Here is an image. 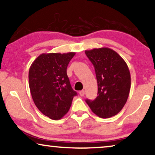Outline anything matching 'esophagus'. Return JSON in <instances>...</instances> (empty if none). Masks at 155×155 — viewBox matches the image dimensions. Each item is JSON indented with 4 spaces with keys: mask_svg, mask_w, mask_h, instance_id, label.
<instances>
[{
    "mask_svg": "<svg viewBox=\"0 0 155 155\" xmlns=\"http://www.w3.org/2000/svg\"><path fill=\"white\" fill-rule=\"evenodd\" d=\"M79 94H80L81 97H83L84 95V90L80 91V92H79Z\"/></svg>",
    "mask_w": 155,
    "mask_h": 155,
    "instance_id": "1",
    "label": "esophagus"
}]
</instances>
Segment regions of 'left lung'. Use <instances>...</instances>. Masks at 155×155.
I'll list each match as a JSON object with an SVG mask.
<instances>
[{
    "instance_id": "1",
    "label": "left lung",
    "mask_w": 155,
    "mask_h": 155,
    "mask_svg": "<svg viewBox=\"0 0 155 155\" xmlns=\"http://www.w3.org/2000/svg\"><path fill=\"white\" fill-rule=\"evenodd\" d=\"M94 65L98 86L94 100L86 99L93 113L102 118L116 116L126 104L130 90V73L126 61L115 51L102 47L86 50Z\"/></svg>"
}]
</instances>
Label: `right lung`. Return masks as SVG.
<instances>
[{
  "instance_id": "add662e5",
  "label": "right lung",
  "mask_w": 155,
  "mask_h": 155,
  "mask_svg": "<svg viewBox=\"0 0 155 155\" xmlns=\"http://www.w3.org/2000/svg\"><path fill=\"white\" fill-rule=\"evenodd\" d=\"M75 52L39 55L29 71V85L37 109L53 120L62 118L77 95L67 75L68 65Z\"/></svg>"
}]
</instances>
